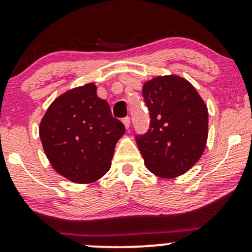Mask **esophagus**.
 <instances>
[{"label": "esophagus", "mask_w": 252, "mask_h": 252, "mask_svg": "<svg viewBox=\"0 0 252 252\" xmlns=\"http://www.w3.org/2000/svg\"><path fill=\"white\" fill-rule=\"evenodd\" d=\"M122 121H123L124 126H126V129H129V128H130V118H129V117H124Z\"/></svg>", "instance_id": "34e87169"}]
</instances>
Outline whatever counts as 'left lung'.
<instances>
[{
    "instance_id": "8db88e82",
    "label": "left lung",
    "mask_w": 252,
    "mask_h": 252,
    "mask_svg": "<svg viewBox=\"0 0 252 252\" xmlns=\"http://www.w3.org/2000/svg\"><path fill=\"white\" fill-rule=\"evenodd\" d=\"M149 129L136 143L150 172L161 178L184 174L198 162L209 134V114L190 83L178 76L156 77L144 84Z\"/></svg>"
}]
</instances>
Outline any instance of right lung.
<instances>
[{
  "instance_id": "add662e5",
  "label": "right lung",
  "mask_w": 252,
  "mask_h": 252,
  "mask_svg": "<svg viewBox=\"0 0 252 252\" xmlns=\"http://www.w3.org/2000/svg\"><path fill=\"white\" fill-rule=\"evenodd\" d=\"M124 132V124L112 117L108 102L97 96L94 84L58 97L39 129L52 167L77 184H90L106 174Z\"/></svg>"
}]
</instances>
